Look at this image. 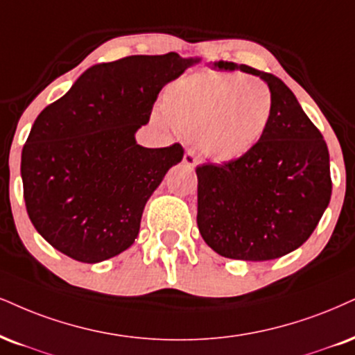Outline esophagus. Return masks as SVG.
I'll use <instances>...</instances> for the list:
<instances>
[{"label": "esophagus", "instance_id": "obj_1", "mask_svg": "<svg viewBox=\"0 0 355 355\" xmlns=\"http://www.w3.org/2000/svg\"><path fill=\"white\" fill-rule=\"evenodd\" d=\"M199 161H200V157H199L198 155H196V153L192 151V150H187V151L184 153V163H186L187 166H191V168H192V166L198 164Z\"/></svg>", "mask_w": 355, "mask_h": 355}]
</instances>
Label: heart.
Instances as JSON below:
<instances>
[{
	"mask_svg": "<svg viewBox=\"0 0 355 355\" xmlns=\"http://www.w3.org/2000/svg\"><path fill=\"white\" fill-rule=\"evenodd\" d=\"M166 121L205 156L230 161L250 153L268 130L273 97L261 78L204 71L173 82L163 94Z\"/></svg>",
	"mask_w": 355,
	"mask_h": 355,
	"instance_id": "b5f03b06",
	"label": "heart"
}]
</instances>
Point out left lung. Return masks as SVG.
<instances>
[{
  "label": "left lung",
  "mask_w": 355,
  "mask_h": 355,
  "mask_svg": "<svg viewBox=\"0 0 355 355\" xmlns=\"http://www.w3.org/2000/svg\"><path fill=\"white\" fill-rule=\"evenodd\" d=\"M214 65L263 78L273 113L265 137L250 153L196 168L199 232L225 258L273 260L311 237L329 204L327 144L295 94L273 73L224 60Z\"/></svg>",
  "instance_id": "1"
}]
</instances>
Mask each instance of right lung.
<instances>
[{"mask_svg": "<svg viewBox=\"0 0 355 355\" xmlns=\"http://www.w3.org/2000/svg\"><path fill=\"white\" fill-rule=\"evenodd\" d=\"M196 62L169 52L94 65L39 113L21 178L31 222L55 250L98 263L135 242L146 200L184 156L179 143L139 146L135 133L161 89Z\"/></svg>", "mask_w": 355, "mask_h": 355, "instance_id": "obj_1", "label": "right lung"}]
</instances>
